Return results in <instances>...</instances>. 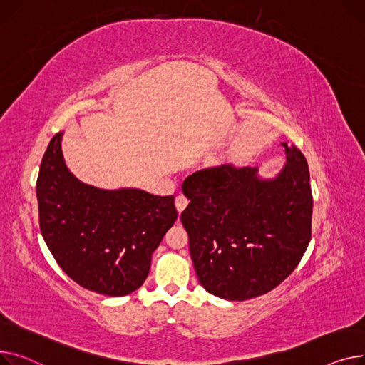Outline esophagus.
Masks as SVG:
<instances>
[{"label": "esophagus", "mask_w": 365, "mask_h": 365, "mask_svg": "<svg viewBox=\"0 0 365 365\" xmlns=\"http://www.w3.org/2000/svg\"><path fill=\"white\" fill-rule=\"evenodd\" d=\"M187 205H188V199H187L184 195L177 196V199H175V206H177V210H178L180 213L187 207Z\"/></svg>", "instance_id": "1"}]
</instances>
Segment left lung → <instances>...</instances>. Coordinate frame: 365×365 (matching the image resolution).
Instances as JSON below:
<instances>
[{"instance_id":"1","label":"left lung","mask_w":365,"mask_h":365,"mask_svg":"<svg viewBox=\"0 0 365 365\" xmlns=\"http://www.w3.org/2000/svg\"><path fill=\"white\" fill-rule=\"evenodd\" d=\"M286 165L264 180L258 168L221 165L187 177L181 213L199 283L227 301L275 289L311 240L312 192L305 156L283 143Z\"/></svg>"}]
</instances>
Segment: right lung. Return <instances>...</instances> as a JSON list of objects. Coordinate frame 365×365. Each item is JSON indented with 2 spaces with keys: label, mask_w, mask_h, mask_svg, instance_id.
<instances>
[{
  "label": "right lung",
  "mask_w": 365,
  "mask_h": 365,
  "mask_svg": "<svg viewBox=\"0 0 365 365\" xmlns=\"http://www.w3.org/2000/svg\"><path fill=\"white\" fill-rule=\"evenodd\" d=\"M61 135L51 138L36 180L42 237L58 267L83 289L130 294L145 282L153 252L177 221L175 197L79 181L64 163Z\"/></svg>",
  "instance_id": "obj_1"
}]
</instances>
